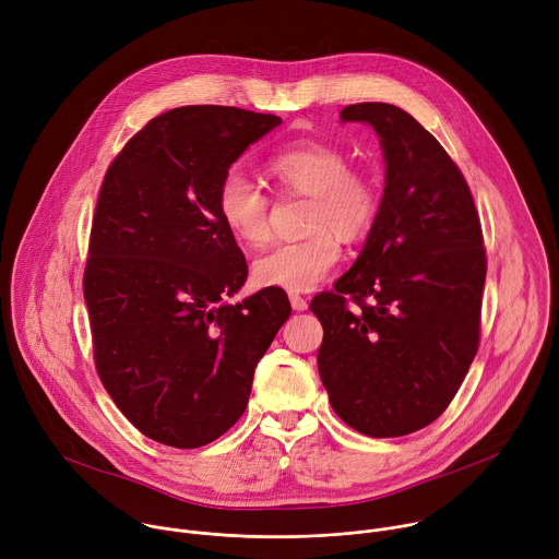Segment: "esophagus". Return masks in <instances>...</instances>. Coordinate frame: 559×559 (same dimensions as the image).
Wrapping results in <instances>:
<instances>
[{
  "label": "esophagus",
  "mask_w": 559,
  "mask_h": 559,
  "mask_svg": "<svg viewBox=\"0 0 559 559\" xmlns=\"http://www.w3.org/2000/svg\"><path fill=\"white\" fill-rule=\"evenodd\" d=\"M289 302H292L294 311H305L307 309V300L296 292H289Z\"/></svg>",
  "instance_id": "esophagus-1"
}]
</instances>
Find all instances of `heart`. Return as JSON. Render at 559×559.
<instances>
[{
  "mask_svg": "<svg viewBox=\"0 0 559 559\" xmlns=\"http://www.w3.org/2000/svg\"><path fill=\"white\" fill-rule=\"evenodd\" d=\"M265 173L285 194L311 199L309 229L302 241L278 243L254 261V278L265 287L309 292L323 283L343 257L345 238L362 236L378 212L376 186L349 170L347 154L323 141H296L274 152ZM223 225L238 243L257 248L270 236V199L241 173H227L216 190ZM337 230L334 233L333 229Z\"/></svg>",
  "mask_w": 559,
  "mask_h": 559,
  "instance_id": "heart-1",
  "label": "heart"
}]
</instances>
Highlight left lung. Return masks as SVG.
Segmentation results:
<instances>
[{
  "label": "left lung",
  "mask_w": 559,
  "mask_h": 559,
  "mask_svg": "<svg viewBox=\"0 0 559 559\" xmlns=\"http://www.w3.org/2000/svg\"><path fill=\"white\" fill-rule=\"evenodd\" d=\"M341 121L378 134L384 192L336 292L311 300L325 332L318 373L343 423L369 438H397L449 407L475 358L483 229L462 173L409 112L367 102L343 108ZM345 295L361 309L347 308Z\"/></svg>",
  "instance_id": "8db88e82"
}]
</instances>
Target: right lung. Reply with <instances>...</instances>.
I'll use <instances>...</instances> for the list:
<instances>
[{
  "mask_svg": "<svg viewBox=\"0 0 559 559\" xmlns=\"http://www.w3.org/2000/svg\"><path fill=\"white\" fill-rule=\"evenodd\" d=\"M281 117L183 106L154 117L106 173L84 296L99 378L147 438L197 449L243 416L254 369L289 318L281 287L227 302L248 263L216 190Z\"/></svg>",
  "mask_w": 559,
  "mask_h": 559,
  "instance_id": "right-lung-1",
  "label": "right lung"
}]
</instances>
